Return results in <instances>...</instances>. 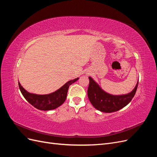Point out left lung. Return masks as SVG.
Segmentation results:
<instances>
[{
	"label": "left lung",
	"instance_id": "obj_1",
	"mask_svg": "<svg viewBox=\"0 0 157 157\" xmlns=\"http://www.w3.org/2000/svg\"><path fill=\"white\" fill-rule=\"evenodd\" d=\"M88 97L92 105L98 110L105 113H112L120 110L127 105L135 96L138 81L132 91L126 95L113 96L104 92L98 84L89 77Z\"/></svg>",
	"mask_w": 157,
	"mask_h": 157
}]
</instances>
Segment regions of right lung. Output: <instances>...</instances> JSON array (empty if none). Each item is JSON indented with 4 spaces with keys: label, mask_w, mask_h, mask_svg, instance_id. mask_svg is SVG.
<instances>
[{
    "label": "right lung",
    "mask_w": 157,
    "mask_h": 157,
    "mask_svg": "<svg viewBox=\"0 0 157 157\" xmlns=\"http://www.w3.org/2000/svg\"><path fill=\"white\" fill-rule=\"evenodd\" d=\"M78 78L69 80L62 87L56 92L46 95H37L27 92L18 82L19 88L26 100L35 108L42 111H48L56 109L62 105L67 98L69 87L71 84L77 81Z\"/></svg>",
    "instance_id": "1"
}]
</instances>
